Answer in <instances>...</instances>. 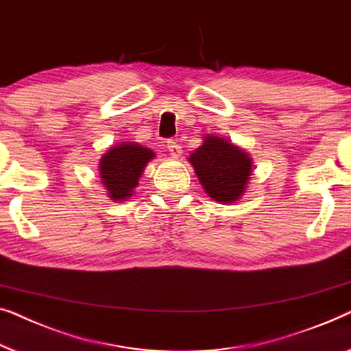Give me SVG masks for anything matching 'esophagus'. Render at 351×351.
Instances as JSON below:
<instances>
[{
    "label": "esophagus",
    "mask_w": 351,
    "mask_h": 351,
    "mask_svg": "<svg viewBox=\"0 0 351 351\" xmlns=\"http://www.w3.org/2000/svg\"><path fill=\"white\" fill-rule=\"evenodd\" d=\"M167 149H169L171 157H180V154H181V146L178 145L176 140L167 141Z\"/></svg>",
    "instance_id": "1"
}]
</instances>
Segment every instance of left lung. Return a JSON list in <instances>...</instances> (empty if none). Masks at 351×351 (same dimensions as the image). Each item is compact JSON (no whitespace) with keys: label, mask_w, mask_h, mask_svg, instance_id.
I'll list each match as a JSON object with an SVG mask.
<instances>
[{"label":"left lung","mask_w":351,"mask_h":351,"mask_svg":"<svg viewBox=\"0 0 351 351\" xmlns=\"http://www.w3.org/2000/svg\"><path fill=\"white\" fill-rule=\"evenodd\" d=\"M206 194L216 202L232 204L243 195L253 162L239 146L224 138L208 135L189 157Z\"/></svg>","instance_id":"8db88e82"}]
</instances>
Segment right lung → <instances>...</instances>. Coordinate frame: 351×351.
I'll return each instance as SVG.
<instances>
[{
	"instance_id": "right-lung-1",
	"label": "right lung",
	"mask_w": 351,
	"mask_h": 351,
	"mask_svg": "<svg viewBox=\"0 0 351 351\" xmlns=\"http://www.w3.org/2000/svg\"><path fill=\"white\" fill-rule=\"evenodd\" d=\"M154 157V152L136 143H122L105 152L100 159V176L110 199L122 202L132 197L143 170Z\"/></svg>"
}]
</instances>
